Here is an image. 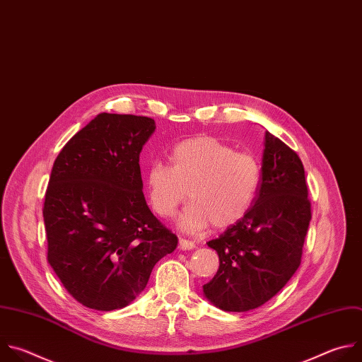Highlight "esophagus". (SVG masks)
<instances>
[{
  "label": "esophagus",
  "instance_id": "1",
  "mask_svg": "<svg viewBox=\"0 0 362 362\" xmlns=\"http://www.w3.org/2000/svg\"><path fill=\"white\" fill-rule=\"evenodd\" d=\"M192 248H195V244H194L192 241L185 240V238H180V250H182V251H189V250H192Z\"/></svg>",
  "mask_w": 362,
  "mask_h": 362
}]
</instances>
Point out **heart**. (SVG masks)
<instances>
[{
	"label": "heart",
	"instance_id": "heart-1",
	"mask_svg": "<svg viewBox=\"0 0 362 362\" xmlns=\"http://www.w3.org/2000/svg\"><path fill=\"white\" fill-rule=\"evenodd\" d=\"M261 177L262 165L254 153L237 151L230 144L201 135L175 144L170 167L151 164L146 188L151 208L161 218H171L187 195L191 202L180 226L199 231L211 223L215 228H227L244 218Z\"/></svg>",
	"mask_w": 362,
	"mask_h": 362
}]
</instances>
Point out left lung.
Here are the masks:
<instances>
[{
	"label": "left lung",
	"instance_id": "left-lung-1",
	"mask_svg": "<svg viewBox=\"0 0 362 362\" xmlns=\"http://www.w3.org/2000/svg\"><path fill=\"white\" fill-rule=\"evenodd\" d=\"M310 221L304 165L294 150L265 131L254 205L237 224L206 243L218 254L220 267L202 285L205 298L230 313L269 301L298 269Z\"/></svg>",
	"mask_w": 362,
	"mask_h": 362
}]
</instances>
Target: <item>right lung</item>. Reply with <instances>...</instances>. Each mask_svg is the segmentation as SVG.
I'll return each mask as SVG.
<instances>
[{
  "mask_svg": "<svg viewBox=\"0 0 362 362\" xmlns=\"http://www.w3.org/2000/svg\"><path fill=\"white\" fill-rule=\"evenodd\" d=\"M156 121L98 114L54 161L44 201L48 262L83 305L112 311L147 286L178 238L147 205L139 153Z\"/></svg>",
  "mask_w": 362,
  "mask_h": 362,
  "instance_id": "1",
  "label": "right lung"
}]
</instances>
